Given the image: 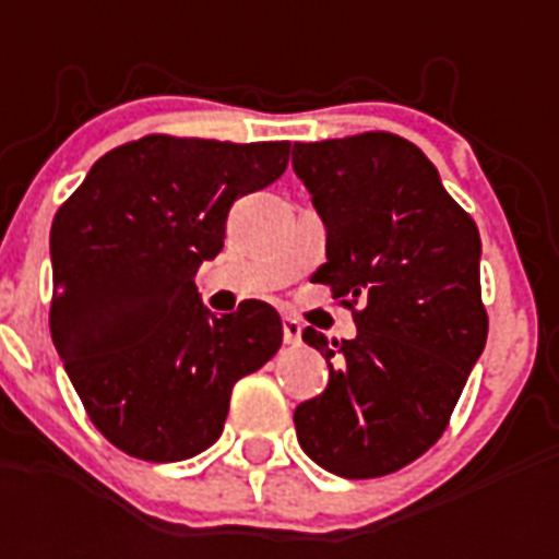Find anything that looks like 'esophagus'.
Here are the masks:
<instances>
[{
	"label": "esophagus",
	"mask_w": 559,
	"mask_h": 559,
	"mask_svg": "<svg viewBox=\"0 0 559 559\" xmlns=\"http://www.w3.org/2000/svg\"><path fill=\"white\" fill-rule=\"evenodd\" d=\"M284 342L287 345H298L301 342V322H296V319H284Z\"/></svg>",
	"instance_id": "34e87169"
}]
</instances>
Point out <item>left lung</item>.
Wrapping results in <instances>:
<instances>
[{
	"instance_id": "8db88e82",
	"label": "left lung",
	"mask_w": 559,
	"mask_h": 559,
	"mask_svg": "<svg viewBox=\"0 0 559 559\" xmlns=\"http://www.w3.org/2000/svg\"><path fill=\"white\" fill-rule=\"evenodd\" d=\"M293 170L328 231L316 281L368 301L354 340L305 331L331 377L298 403V443L342 478L385 476L441 438L485 350L478 228L400 135L293 144Z\"/></svg>"
}]
</instances>
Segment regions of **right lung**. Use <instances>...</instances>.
<instances>
[{"label": "right lung", "instance_id": "1", "mask_svg": "<svg viewBox=\"0 0 559 559\" xmlns=\"http://www.w3.org/2000/svg\"><path fill=\"white\" fill-rule=\"evenodd\" d=\"M289 142L144 135L100 156L51 223V340L90 420L144 461L223 432L235 382L281 348V316H214L193 275L217 258L237 197L284 174Z\"/></svg>", "mask_w": 559, "mask_h": 559}]
</instances>
